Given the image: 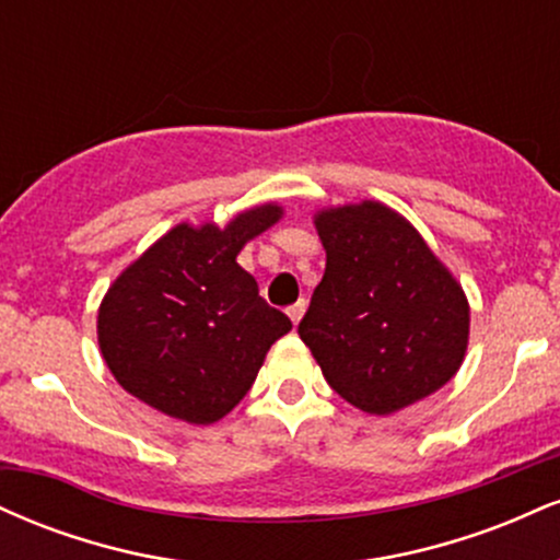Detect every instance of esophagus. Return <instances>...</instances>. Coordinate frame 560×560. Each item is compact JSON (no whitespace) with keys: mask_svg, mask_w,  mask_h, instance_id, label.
Instances as JSON below:
<instances>
[{"mask_svg":"<svg viewBox=\"0 0 560 560\" xmlns=\"http://www.w3.org/2000/svg\"><path fill=\"white\" fill-rule=\"evenodd\" d=\"M305 307H307V302H305V300L294 302V305H289V307H287V316L292 318V324H294V326H298V324H300V318L305 316Z\"/></svg>","mask_w":560,"mask_h":560,"instance_id":"esophagus-1","label":"esophagus"}]
</instances>
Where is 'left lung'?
I'll use <instances>...</instances> for the list:
<instances>
[{"instance_id": "8db88e82", "label": "left lung", "mask_w": 560, "mask_h": 560, "mask_svg": "<svg viewBox=\"0 0 560 560\" xmlns=\"http://www.w3.org/2000/svg\"><path fill=\"white\" fill-rule=\"evenodd\" d=\"M326 271L300 320L329 387L374 416L423 400L468 347L464 287L408 218L376 199L313 215Z\"/></svg>"}]
</instances>
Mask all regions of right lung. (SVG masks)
I'll return each mask as SVG.
<instances>
[{
	"label": "right lung",
	"instance_id": "add662e5",
	"mask_svg": "<svg viewBox=\"0 0 560 560\" xmlns=\"http://www.w3.org/2000/svg\"><path fill=\"white\" fill-rule=\"evenodd\" d=\"M284 218L276 202L226 226L178 223L120 271L96 313V342L115 382L171 419L208 427L253 387L266 352L292 320L236 262Z\"/></svg>",
	"mask_w": 560,
	"mask_h": 560
}]
</instances>
